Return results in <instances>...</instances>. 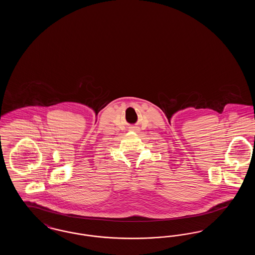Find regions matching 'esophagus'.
<instances>
[{
  "mask_svg": "<svg viewBox=\"0 0 255 255\" xmlns=\"http://www.w3.org/2000/svg\"><path fill=\"white\" fill-rule=\"evenodd\" d=\"M133 130L136 131V130H138V129H137V127H133Z\"/></svg>",
  "mask_w": 255,
  "mask_h": 255,
  "instance_id": "esophagus-1",
  "label": "esophagus"
}]
</instances>
